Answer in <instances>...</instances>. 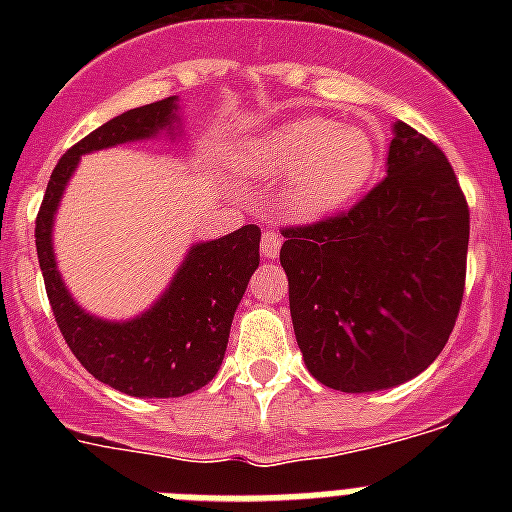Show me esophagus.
Wrapping results in <instances>:
<instances>
[{
  "mask_svg": "<svg viewBox=\"0 0 512 512\" xmlns=\"http://www.w3.org/2000/svg\"><path fill=\"white\" fill-rule=\"evenodd\" d=\"M282 248V235L277 230H264L261 233V253H264L266 259H274Z\"/></svg>",
  "mask_w": 512,
  "mask_h": 512,
  "instance_id": "obj_1",
  "label": "esophagus"
}]
</instances>
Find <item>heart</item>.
Listing matches in <instances>:
<instances>
[{"instance_id": "1", "label": "heart", "mask_w": 512, "mask_h": 512, "mask_svg": "<svg viewBox=\"0 0 512 512\" xmlns=\"http://www.w3.org/2000/svg\"><path fill=\"white\" fill-rule=\"evenodd\" d=\"M253 174L284 184V205L302 220H320L356 202L377 174L379 148L361 125L300 117L261 135L246 156Z\"/></svg>"}]
</instances>
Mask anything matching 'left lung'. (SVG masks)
Segmentation results:
<instances>
[{"label":"left lung","instance_id":"8db88e82","mask_svg":"<svg viewBox=\"0 0 512 512\" xmlns=\"http://www.w3.org/2000/svg\"><path fill=\"white\" fill-rule=\"evenodd\" d=\"M282 235L289 312L312 377L377 392L433 364L464 297L469 205L431 138L397 122L382 182Z\"/></svg>","mask_w":512,"mask_h":512}]
</instances>
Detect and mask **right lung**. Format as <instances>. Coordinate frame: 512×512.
Listing matches in <instances>:
<instances>
[{"label": "right lung", "mask_w": 512, "mask_h": 512, "mask_svg": "<svg viewBox=\"0 0 512 512\" xmlns=\"http://www.w3.org/2000/svg\"><path fill=\"white\" fill-rule=\"evenodd\" d=\"M176 120V97L122 112L63 153L35 217V248L51 310L71 354L99 382L133 397H182L217 374L233 312L259 266V225L197 243L166 295L140 318L107 323L87 315L63 287L51 248L53 212L81 153L143 140Z\"/></svg>", "instance_id": "right-lung-1"}]
</instances>
